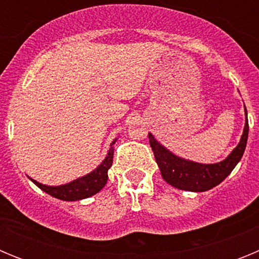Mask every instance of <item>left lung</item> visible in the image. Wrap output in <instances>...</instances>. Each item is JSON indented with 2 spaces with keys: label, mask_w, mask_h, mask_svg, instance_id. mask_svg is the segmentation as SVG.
I'll list each match as a JSON object with an SVG mask.
<instances>
[{
  "label": "left lung",
  "mask_w": 259,
  "mask_h": 259,
  "mask_svg": "<svg viewBox=\"0 0 259 259\" xmlns=\"http://www.w3.org/2000/svg\"><path fill=\"white\" fill-rule=\"evenodd\" d=\"M245 116V127H244L239 145L231 152V154L226 159L218 163H197V162L178 157L158 143L152 134L148 135L150 146L154 153L155 162L161 170L162 178L175 188L189 192H205L221 184L239 163L242 154L245 152L249 132L246 109Z\"/></svg>",
  "instance_id": "left-lung-1"
}]
</instances>
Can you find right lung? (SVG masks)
Segmentation results:
<instances>
[{
    "mask_svg": "<svg viewBox=\"0 0 259 259\" xmlns=\"http://www.w3.org/2000/svg\"><path fill=\"white\" fill-rule=\"evenodd\" d=\"M115 140L110 145L109 153H107L106 158H105L102 163L93 170L92 172L87 174L85 176H81L79 179L72 180L67 184L58 185V187H50V185L41 184V183L36 182L33 179H29L37 185L38 188L42 189L45 193L50 194L53 197L58 198V200L63 201H77L83 200V198H88L97 192L101 191L105 187L107 182V171L113 164V155H114V144Z\"/></svg>",
    "mask_w": 259,
    "mask_h": 259,
    "instance_id": "1",
    "label": "right lung"
}]
</instances>
